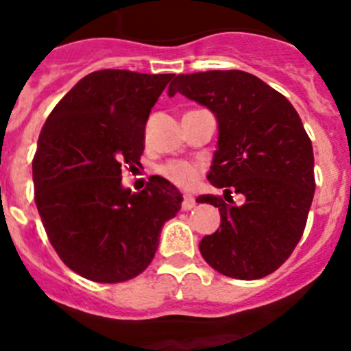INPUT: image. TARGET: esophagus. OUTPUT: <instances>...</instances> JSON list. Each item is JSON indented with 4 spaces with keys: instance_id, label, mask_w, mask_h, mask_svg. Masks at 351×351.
I'll use <instances>...</instances> for the list:
<instances>
[{
    "instance_id": "esophagus-1",
    "label": "esophagus",
    "mask_w": 351,
    "mask_h": 351,
    "mask_svg": "<svg viewBox=\"0 0 351 351\" xmlns=\"http://www.w3.org/2000/svg\"><path fill=\"white\" fill-rule=\"evenodd\" d=\"M195 205H197L195 198H193L191 195H184V198H182V204H181L182 210H191V208L195 207Z\"/></svg>"
}]
</instances>
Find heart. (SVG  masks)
<instances>
[{"instance_id": "heart-1", "label": "heart", "mask_w": 351, "mask_h": 351, "mask_svg": "<svg viewBox=\"0 0 351 351\" xmlns=\"http://www.w3.org/2000/svg\"><path fill=\"white\" fill-rule=\"evenodd\" d=\"M160 176L181 189H191L200 179L202 169L191 162H169L158 169Z\"/></svg>"}]
</instances>
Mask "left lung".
Instances as JSON below:
<instances>
[{
	"label": "left lung",
	"instance_id": "left-lung-1",
	"mask_svg": "<svg viewBox=\"0 0 351 351\" xmlns=\"http://www.w3.org/2000/svg\"><path fill=\"white\" fill-rule=\"evenodd\" d=\"M210 109L219 139L208 181L223 197L197 202L219 207L221 226L200 252L223 275L256 280L280 268L303 237L315 193L313 147L301 118L275 88L245 71L178 75L169 95ZM231 192L246 200L234 206Z\"/></svg>",
	"mask_w": 351,
	"mask_h": 351
}]
</instances>
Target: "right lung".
<instances>
[{
	"instance_id": "obj_1",
	"label": "right lung",
	"mask_w": 351,
	"mask_h": 351,
	"mask_svg": "<svg viewBox=\"0 0 351 351\" xmlns=\"http://www.w3.org/2000/svg\"><path fill=\"white\" fill-rule=\"evenodd\" d=\"M173 75L102 69L80 80L41 128L33 160L34 202L64 265L99 284L127 282L149 266L163 224L182 197L160 176L132 193L151 108Z\"/></svg>"
}]
</instances>
